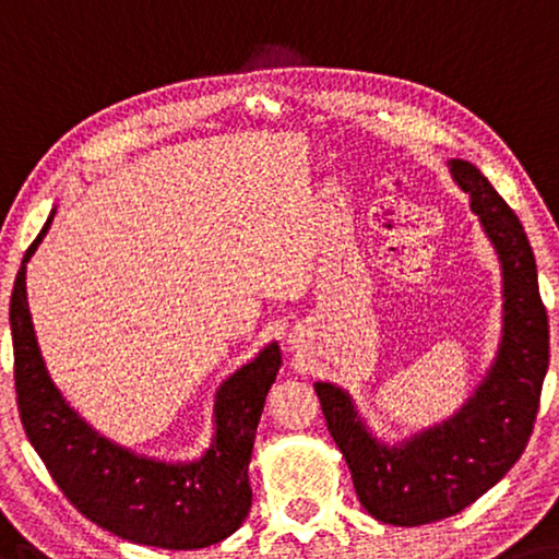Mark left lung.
Instances as JSON below:
<instances>
[{
    "instance_id": "1",
    "label": "left lung",
    "mask_w": 559,
    "mask_h": 559,
    "mask_svg": "<svg viewBox=\"0 0 559 559\" xmlns=\"http://www.w3.org/2000/svg\"><path fill=\"white\" fill-rule=\"evenodd\" d=\"M448 166L460 189L471 193V209L502 265V338L483 383L453 418L401 445L378 440L343 388L316 383L360 504L397 527L453 518L502 480L533 436L550 362V325L525 228L480 168L463 158Z\"/></svg>"
}]
</instances>
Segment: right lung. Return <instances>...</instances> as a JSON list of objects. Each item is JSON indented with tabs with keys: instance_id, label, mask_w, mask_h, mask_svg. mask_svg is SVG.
I'll return each instance as SVG.
<instances>
[{
	"instance_id": "obj_1",
	"label": "right lung",
	"mask_w": 559,
	"mask_h": 559,
	"mask_svg": "<svg viewBox=\"0 0 559 559\" xmlns=\"http://www.w3.org/2000/svg\"><path fill=\"white\" fill-rule=\"evenodd\" d=\"M57 209L26 248L16 273L9 325L14 385L26 438L67 500L96 525L136 545L199 550L234 535L251 510L248 463L265 395L281 368L278 343L221 383L216 436L193 463H164L117 445L96 432L61 397L44 366L26 304V263L47 236Z\"/></svg>"
}]
</instances>
